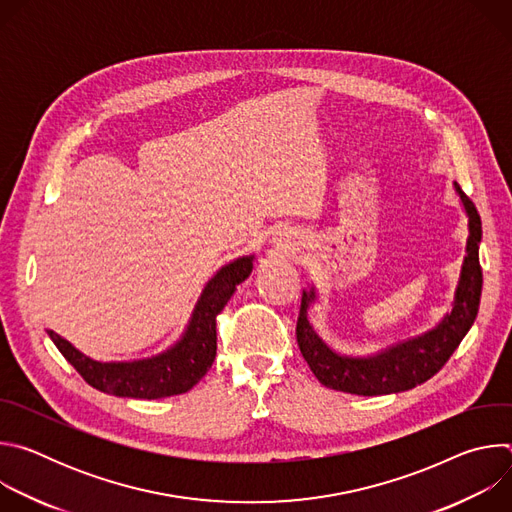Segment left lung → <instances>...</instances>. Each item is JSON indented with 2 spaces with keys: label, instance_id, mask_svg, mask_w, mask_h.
<instances>
[{
  "label": "left lung",
  "instance_id": "1",
  "mask_svg": "<svg viewBox=\"0 0 512 512\" xmlns=\"http://www.w3.org/2000/svg\"><path fill=\"white\" fill-rule=\"evenodd\" d=\"M456 190L470 218V237L466 243V257L456 289L454 308L440 326L369 358L342 356L328 348L314 332L308 320V308L310 302L316 300V294L314 289L304 291L296 326L298 346L310 364L312 373L324 387L364 397L407 391L431 379L460 346L462 338L476 320L482 296V267L478 259L482 221L474 202L462 192L458 184Z\"/></svg>",
  "mask_w": 512,
  "mask_h": 512
}]
</instances>
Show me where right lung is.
Listing matches in <instances>:
<instances>
[{
    "label": "right lung",
    "mask_w": 512,
    "mask_h": 512,
    "mask_svg": "<svg viewBox=\"0 0 512 512\" xmlns=\"http://www.w3.org/2000/svg\"><path fill=\"white\" fill-rule=\"evenodd\" d=\"M253 271V257H241L218 271L204 287L182 340L154 358L97 362L48 330V336L77 373L95 389L131 399H162L190 391L216 356V316Z\"/></svg>",
    "instance_id": "add662e5"
}]
</instances>
